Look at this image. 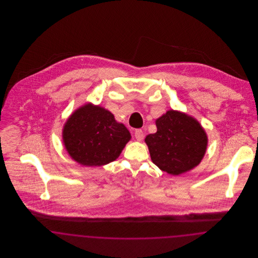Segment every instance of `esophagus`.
<instances>
[{
  "mask_svg": "<svg viewBox=\"0 0 258 258\" xmlns=\"http://www.w3.org/2000/svg\"><path fill=\"white\" fill-rule=\"evenodd\" d=\"M135 136L137 141H142L144 138V134L141 130H135Z\"/></svg>",
  "mask_w": 258,
  "mask_h": 258,
  "instance_id": "34e87169",
  "label": "esophagus"
}]
</instances>
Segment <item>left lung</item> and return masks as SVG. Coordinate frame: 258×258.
I'll return each instance as SVG.
<instances>
[{"label": "left lung", "mask_w": 258, "mask_h": 258, "mask_svg": "<svg viewBox=\"0 0 258 258\" xmlns=\"http://www.w3.org/2000/svg\"><path fill=\"white\" fill-rule=\"evenodd\" d=\"M157 133L146 136L152 161L162 171L180 175L197 166L203 159L208 138L195 118L169 110L156 121Z\"/></svg>", "instance_id": "1"}]
</instances>
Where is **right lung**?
Masks as SVG:
<instances>
[{"label":"right lung","mask_w":258,"mask_h":258,"mask_svg":"<svg viewBox=\"0 0 258 258\" xmlns=\"http://www.w3.org/2000/svg\"><path fill=\"white\" fill-rule=\"evenodd\" d=\"M132 136L110 111L91 103L79 107L63 125L62 142L69 155L84 166L114 161Z\"/></svg>","instance_id":"right-lung-1"}]
</instances>
